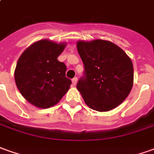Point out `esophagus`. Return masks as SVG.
Returning <instances> with one entry per match:
<instances>
[{"label": "esophagus", "instance_id": "34e87169", "mask_svg": "<svg viewBox=\"0 0 154 154\" xmlns=\"http://www.w3.org/2000/svg\"><path fill=\"white\" fill-rule=\"evenodd\" d=\"M77 81H78V78H77V77L73 78V79H72V84H73V85H75L77 84Z\"/></svg>", "mask_w": 154, "mask_h": 154}]
</instances>
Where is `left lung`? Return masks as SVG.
<instances>
[{
    "label": "left lung",
    "mask_w": 154,
    "mask_h": 154,
    "mask_svg": "<svg viewBox=\"0 0 154 154\" xmlns=\"http://www.w3.org/2000/svg\"><path fill=\"white\" fill-rule=\"evenodd\" d=\"M77 49L84 63V75L76 88L88 106L108 111L118 106L133 85L132 60L110 41H79Z\"/></svg>",
    "instance_id": "obj_1"
}]
</instances>
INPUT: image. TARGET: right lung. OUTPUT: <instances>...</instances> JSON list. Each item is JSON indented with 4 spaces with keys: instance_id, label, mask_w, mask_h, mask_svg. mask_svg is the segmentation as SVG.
Returning <instances> with one entry per match:
<instances>
[{
    "instance_id": "right-lung-1",
    "label": "right lung",
    "mask_w": 154,
    "mask_h": 154,
    "mask_svg": "<svg viewBox=\"0 0 154 154\" xmlns=\"http://www.w3.org/2000/svg\"><path fill=\"white\" fill-rule=\"evenodd\" d=\"M66 46L48 39L36 42L20 56L15 81L22 95L38 108H49L62 99L71 85L66 65L58 57Z\"/></svg>"
}]
</instances>
